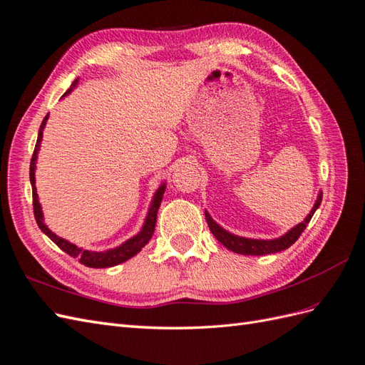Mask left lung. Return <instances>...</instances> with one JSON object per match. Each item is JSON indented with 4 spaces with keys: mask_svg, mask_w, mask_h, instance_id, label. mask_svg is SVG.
I'll return each mask as SVG.
<instances>
[{
    "mask_svg": "<svg viewBox=\"0 0 365 365\" xmlns=\"http://www.w3.org/2000/svg\"><path fill=\"white\" fill-rule=\"evenodd\" d=\"M321 202H322V192H319L314 206L309 210L307 218L297 226L292 227L291 230H288L287 234H283L282 237L274 238V240H255V238H245V237L234 235L227 232V230L221 227L220 225H217L209 215L207 210L204 213H206V221L209 225L210 232L221 245L226 246L229 251L243 254V255H266V254H275V252L285 251L292 243H296V240L300 237L302 232H304L307 225L309 223V220L313 218L314 212L317 210L319 206H321Z\"/></svg>",
    "mask_w": 365,
    "mask_h": 365,
    "instance_id": "8db88e82",
    "label": "left lung"
}]
</instances>
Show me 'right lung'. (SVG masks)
Masks as SVG:
<instances>
[{
  "instance_id": "right-lung-1",
  "label": "right lung",
  "mask_w": 365,
  "mask_h": 365,
  "mask_svg": "<svg viewBox=\"0 0 365 365\" xmlns=\"http://www.w3.org/2000/svg\"><path fill=\"white\" fill-rule=\"evenodd\" d=\"M77 83H78V78L74 80V83L71 85L69 90L63 94V97L73 91ZM48 118H49V114H46V118L43 119L41 125H40L37 144H35V150H34V155H32V159H31V172H29L31 185H32V200H34V215H35V220H37L38 227L41 229V232L46 234L52 240V242H54L60 247L61 251L66 252L71 257H74V259H77L82 264L88 266V268H111V266H115V264L130 260L131 257H135L142 250V247H144L150 242V238H152V235L155 232L158 209H159V206H161V201H163L164 192H165V187H167L165 182L159 185L158 190L153 195V200H152V202H150V207H148V212H147L144 226H142V229L135 237L128 238L127 242H123L118 247H113V250L102 251V252L88 251V250H83V247L76 246L74 243H69L68 240L56 235L46 225H44L43 210H41L40 201H38L37 187H35V167H37V155L40 152V144H41V139H43V130H44V127H46Z\"/></svg>"
}]
</instances>
